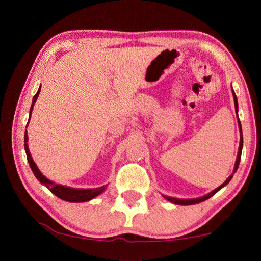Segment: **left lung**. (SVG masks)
I'll return each mask as SVG.
<instances>
[{
    "mask_svg": "<svg viewBox=\"0 0 261 261\" xmlns=\"http://www.w3.org/2000/svg\"><path fill=\"white\" fill-rule=\"evenodd\" d=\"M233 101H235V108H236V113H237V108H238V105H237V98H236V94L233 93ZM238 117V116H237ZM238 124H240V129H241V134H242V125H241V122H238ZM242 147H243V136L241 135V143H240V148H238V155H237V159H236V163H235V169H233V173L237 170L238 166H240V161H241V155H242ZM232 175L229 176V177L227 178L226 182H224L223 184H221L219 188H216L214 191H212L211 193L206 194V196L204 197H200V198H197V199H177V198H171V197H166V199H168L171 202H174V204H177V205H194V204H199V202L201 201H205L208 199V198H211L212 196H214V194L219 191L220 189H222L224 185H227L229 182H230V179L232 178Z\"/></svg>",
    "mask_w": 261,
    "mask_h": 261,
    "instance_id": "1",
    "label": "left lung"
}]
</instances>
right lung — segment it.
<instances>
[{
	"mask_svg": "<svg viewBox=\"0 0 261 261\" xmlns=\"http://www.w3.org/2000/svg\"><path fill=\"white\" fill-rule=\"evenodd\" d=\"M40 88H39L38 92H37V94H35L34 98H33L32 107H31V109H30V117H31V113H32L34 102H35V101H37L38 95H39V93H40ZM24 139H25L24 140L25 141L24 146H25L26 156H28V161L30 163V167H31V169H32L34 176L38 178L39 182H41L43 185H45V187H47L48 189H49L50 191L55 194V196L61 198V199H63L65 201H71V202H83V201H87V200L93 199L94 197L99 196V194L105 190V188H106L105 185H103V187H101V188H98V189H84V190H82V189L67 188V187H63V185L53 183L51 180L46 178L45 176H43L40 173V171H39L38 167L35 166L34 161L32 160V156H31L30 151H29V146H28V135H26V130H25Z\"/></svg>",
	"mask_w": 261,
	"mask_h": 261,
	"instance_id": "right-lung-1",
	"label": "right lung"
}]
</instances>
